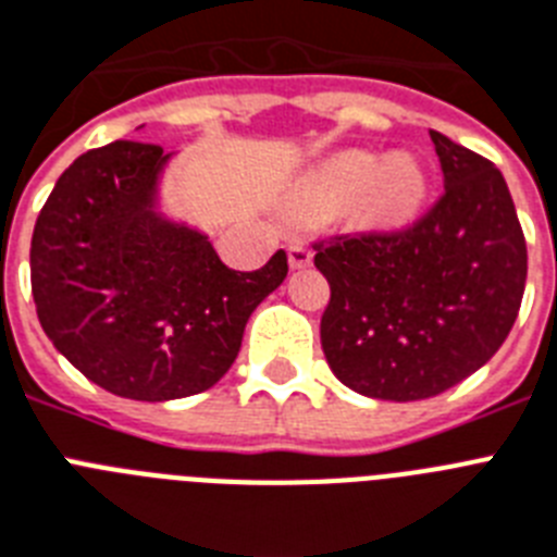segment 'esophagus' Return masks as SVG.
<instances>
[{
	"instance_id": "1",
	"label": "esophagus",
	"mask_w": 557,
	"mask_h": 557,
	"mask_svg": "<svg viewBox=\"0 0 557 557\" xmlns=\"http://www.w3.org/2000/svg\"><path fill=\"white\" fill-rule=\"evenodd\" d=\"M287 259H289V268L293 270H305L312 264V250L307 245H289L287 247Z\"/></svg>"
}]
</instances>
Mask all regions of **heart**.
Here are the masks:
<instances>
[{
    "label": "heart",
    "instance_id": "b5f03b06",
    "mask_svg": "<svg viewBox=\"0 0 557 557\" xmlns=\"http://www.w3.org/2000/svg\"><path fill=\"white\" fill-rule=\"evenodd\" d=\"M426 196V170L412 153L384 159L352 150L310 170L293 190L301 210L347 215L356 224H398L416 213Z\"/></svg>",
    "mask_w": 557,
    "mask_h": 557
}]
</instances>
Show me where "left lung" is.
I'll return each mask as SVG.
<instances>
[{
	"mask_svg": "<svg viewBox=\"0 0 557 557\" xmlns=\"http://www.w3.org/2000/svg\"><path fill=\"white\" fill-rule=\"evenodd\" d=\"M430 139L444 196L424 219L315 245L330 282V370L381 401L433 398L481 370L516 324L527 284V242L500 170L444 133Z\"/></svg>",
	"mask_w": 557,
	"mask_h": 557,
	"instance_id": "obj_1",
	"label": "left lung"
}]
</instances>
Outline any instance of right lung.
I'll return each mask as SVG.
<instances>
[{
  "instance_id": "add662e5",
  "label": "right lung",
  "mask_w": 557,
  "mask_h": 557,
  "mask_svg": "<svg viewBox=\"0 0 557 557\" xmlns=\"http://www.w3.org/2000/svg\"><path fill=\"white\" fill-rule=\"evenodd\" d=\"M170 156L110 141L59 176L30 242L36 315L59 352L133 401L205 393L236 361L252 310L287 278V252L230 270L210 238L159 210Z\"/></svg>"
}]
</instances>
